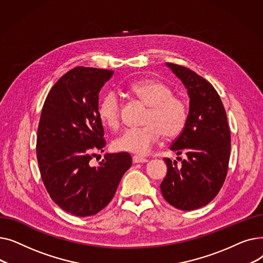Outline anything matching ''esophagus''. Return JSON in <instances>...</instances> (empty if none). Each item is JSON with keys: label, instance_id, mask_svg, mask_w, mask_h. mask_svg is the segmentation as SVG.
<instances>
[{"label": "esophagus", "instance_id": "obj_1", "mask_svg": "<svg viewBox=\"0 0 263 263\" xmlns=\"http://www.w3.org/2000/svg\"><path fill=\"white\" fill-rule=\"evenodd\" d=\"M132 161H133V163H146V162H148V159L142 158L139 156H133Z\"/></svg>", "mask_w": 263, "mask_h": 263}]
</instances>
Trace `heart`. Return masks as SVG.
I'll return each mask as SVG.
<instances>
[{
	"label": "heart",
	"mask_w": 263,
	"mask_h": 263,
	"mask_svg": "<svg viewBox=\"0 0 263 263\" xmlns=\"http://www.w3.org/2000/svg\"><path fill=\"white\" fill-rule=\"evenodd\" d=\"M130 91L150 107L143 128L124 130L113 143L114 149L124 153L146 155L164 134L167 139H175L184 130L187 122L185 102L173 96V89L165 83L146 79L132 83ZM102 122L110 129L118 128L120 123V99L116 92H107L98 108Z\"/></svg>",
	"instance_id": "b5f03b06"
}]
</instances>
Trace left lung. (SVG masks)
<instances>
[{
	"label": "left lung",
	"mask_w": 263,
	"mask_h": 263,
	"mask_svg": "<svg viewBox=\"0 0 263 263\" xmlns=\"http://www.w3.org/2000/svg\"><path fill=\"white\" fill-rule=\"evenodd\" d=\"M166 66L183 83L190 106L186 126L171 146L177 156L183 153L186 159L179 166L176 160L164 159L167 174L160 187L170 204L191 211L208 204L225 181L230 131L222 100L210 83L183 66Z\"/></svg>",
	"instance_id": "1"
}]
</instances>
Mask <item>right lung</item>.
Wrapping results in <instances>:
<instances>
[{"instance_id": "right-lung-1", "label": "right lung", "mask_w": 263, "mask_h": 263, "mask_svg": "<svg viewBox=\"0 0 263 263\" xmlns=\"http://www.w3.org/2000/svg\"><path fill=\"white\" fill-rule=\"evenodd\" d=\"M113 74L73 68L55 83L41 110L36 147L41 179L53 201L76 216L105 208L132 164L127 153L106 154L98 166L89 163L105 145L99 91Z\"/></svg>"}]
</instances>
